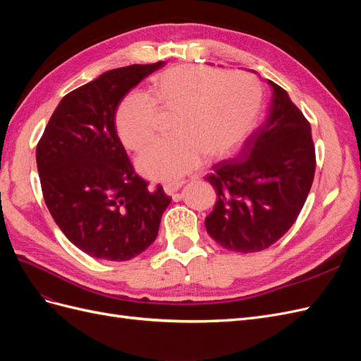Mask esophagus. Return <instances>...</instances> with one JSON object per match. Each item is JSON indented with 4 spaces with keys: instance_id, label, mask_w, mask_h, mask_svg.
<instances>
[{
    "instance_id": "34e87169",
    "label": "esophagus",
    "mask_w": 361,
    "mask_h": 361,
    "mask_svg": "<svg viewBox=\"0 0 361 361\" xmlns=\"http://www.w3.org/2000/svg\"><path fill=\"white\" fill-rule=\"evenodd\" d=\"M183 185H185V180H170V182L164 183V191H166L167 194H173L174 191L180 190Z\"/></svg>"
}]
</instances>
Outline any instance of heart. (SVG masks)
<instances>
[{
	"label": "heart",
	"instance_id": "1",
	"mask_svg": "<svg viewBox=\"0 0 361 361\" xmlns=\"http://www.w3.org/2000/svg\"><path fill=\"white\" fill-rule=\"evenodd\" d=\"M262 89L245 72L182 64L152 78L150 96L128 94L116 113L123 145L140 152L158 135L162 116H173L174 137L158 141L138 158L152 179H176L194 170L204 155L224 158L253 129Z\"/></svg>",
	"mask_w": 361,
	"mask_h": 361
}]
</instances>
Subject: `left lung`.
Masks as SVG:
<instances>
[{"label":"left lung","instance_id":"obj_1","mask_svg":"<svg viewBox=\"0 0 361 361\" xmlns=\"http://www.w3.org/2000/svg\"><path fill=\"white\" fill-rule=\"evenodd\" d=\"M272 87L269 114L238 159L215 164L204 178L216 191L206 216L209 236L226 250L255 253L285 235L312 188L316 157L309 120L286 90Z\"/></svg>","mask_w":361,"mask_h":361}]
</instances>
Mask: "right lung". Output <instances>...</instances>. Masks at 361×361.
Here are the masks:
<instances>
[{"mask_svg": "<svg viewBox=\"0 0 361 361\" xmlns=\"http://www.w3.org/2000/svg\"><path fill=\"white\" fill-rule=\"evenodd\" d=\"M164 64L108 71L68 93L37 143L42 192L54 221L92 257L122 262L143 253L171 202L135 173L114 126L125 94Z\"/></svg>", "mask_w": 361, "mask_h": 361, "instance_id": "1", "label": "right lung"}]
</instances>
